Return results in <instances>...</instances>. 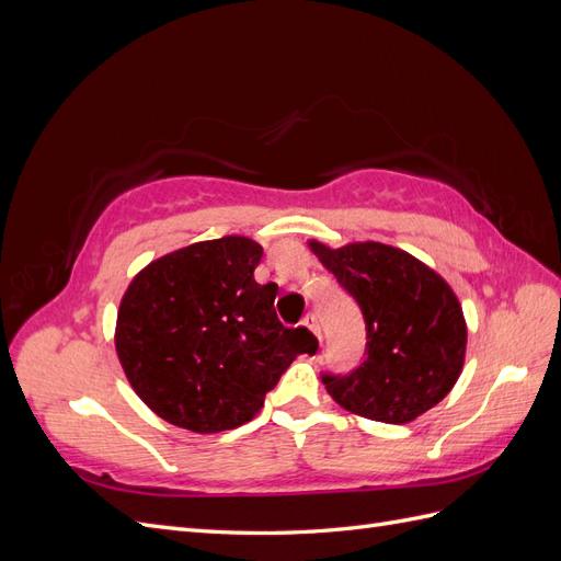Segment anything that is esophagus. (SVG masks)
Here are the masks:
<instances>
[{"instance_id": "34e87169", "label": "esophagus", "mask_w": 561, "mask_h": 561, "mask_svg": "<svg viewBox=\"0 0 561 561\" xmlns=\"http://www.w3.org/2000/svg\"><path fill=\"white\" fill-rule=\"evenodd\" d=\"M301 325L307 328L309 332H313V334L320 339V330H318V322H316V316H313V313H307V316H304V318H301Z\"/></svg>"}]
</instances>
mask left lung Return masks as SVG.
I'll return each mask as SVG.
<instances>
[{"label":"left lung","mask_w":561,"mask_h":561,"mask_svg":"<svg viewBox=\"0 0 561 561\" xmlns=\"http://www.w3.org/2000/svg\"><path fill=\"white\" fill-rule=\"evenodd\" d=\"M309 248L358 301L367 330L365 360L348 375H322L332 400L383 423L428 412L454 388L466 358V318L447 280L393 245Z\"/></svg>","instance_id":"obj_1"}]
</instances>
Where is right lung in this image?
I'll return each mask as SVG.
<instances>
[{
  "instance_id": "1",
  "label": "right lung",
  "mask_w": 561,
  "mask_h": 561,
  "mask_svg": "<svg viewBox=\"0 0 561 561\" xmlns=\"http://www.w3.org/2000/svg\"><path fill=\"white\" fill-rule=\"evenodd\" d=\"M260 260V243L225 236L168 252L130 280L116 355L163 421L194 433L239 428L304 353L307 332L276 316L278 285L254 280Z\"/></svg>"
}]
</instances>
